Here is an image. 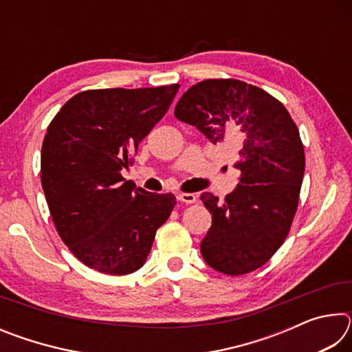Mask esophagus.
Segmentation results:
<instances>
[{
    "mask_svg": "<svg viewBox=\"0 0 352 352\" xmlns=\"http://www.w3.org/2000/svg\"><path fill=\"white\" fill-rule=\"evenodd\" d=\"M177 199L183 201V204L190 205V204H195V201H197V195L190 194V192H180L177 195Z\"/></svg>",
    "mask_w": 352,
    "mask_h": 352,
    "instance_id": "obj_1",
    "label": "esophagus"
}]
</instances>
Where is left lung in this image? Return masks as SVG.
<instances>
[{
  "label": "left lung",
  "mask_w": 352,
  "mask_h": 352,
  "mask_svg": "<svg viewBox=\"0 0 352 352\" xmlns=\"http://www.w3.org/2000/svg\"><path fill=\"white\" fill-rule=\"evenodd\" d=\"M174 115L212 144H228L241 172L239 184L225 200L200 195L212 214L201 256L211 269L230 276L259 269L283 245L300 200L306 158L296 124L272 94L236 79L195 83Z\"/></svg>",
  "instance_id": "obj_1"
}]
</instances>
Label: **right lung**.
Listing matches in <instances>:
<instances>
[{"label": "right lung", "instance_id": "right-lung-1", "mask_svg": "<svg viewBox=\"0 0 352 352\" xmlns=\"http://www.w3.org/2000/svg\"><path fill=\"white\" fill-rule=\"evenodd\" d=\"M178 83L77 93L52 119L41 146V186L58 236L105 275L144 265L157 230L177 204L126 182L138 144L162 119Z\"/></svg>", "mask_w": 352, "mask_h": 352}]
</instances>
